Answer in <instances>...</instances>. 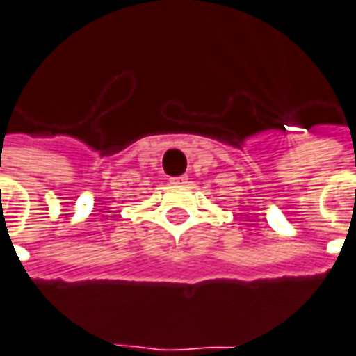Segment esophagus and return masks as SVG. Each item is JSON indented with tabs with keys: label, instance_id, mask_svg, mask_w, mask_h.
Wrapping results in <instances>:
<instances>
[{
	"label": "esophagus",
	"instance_id": "1",
	"mask_svg": "<svg viewBox=\"0 0 356 356\" xmlns=\"http://www.w3.org/2000/svg\"><path fill=\"white\" fill-rule=\"evenodd\" d=\"M170 184H172V186H186V184H188V176H176V178H170Z\"/></svg>",
	"mask_w": 356,
	"mask_h": 356
}]
</instances>
